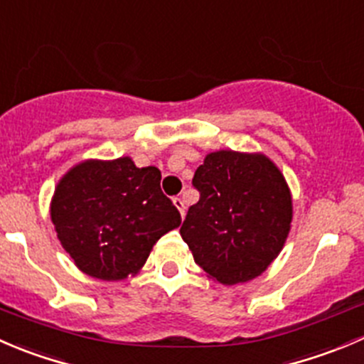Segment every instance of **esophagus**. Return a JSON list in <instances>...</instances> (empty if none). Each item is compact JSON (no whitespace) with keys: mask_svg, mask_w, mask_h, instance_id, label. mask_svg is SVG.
<instances>
[{"mask_svg":"<svg viewBox=\"0 0 364 364\" xmlns=\"http://www.w3.org/2000/svg\"><path fill=\"white\" fill-rule=\"evenodd\" d=\"M173 203H175V207L178 208V212H181V215L183 218V215H186V203H183L182 198H173Z\"/></svg>","mask_w":364,"mask_h":364,"instance_id":"esophagus-1","label":"esophagus"}]
</instances>
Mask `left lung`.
Instances as JSON below:
<instances>
[{"instance_id": "1", "label": "left lung", "mask_w": 364, "mask_h": 364, "mask_svg": "<svg viewBox=\"0 0 364 364\" xmlns=\"http://www.w3.org/2000/svg\"><path fill=\"white\" fill-rule=\"evenodd\" d=\"M198 203L181 235L208 278L237 285L272 264L292 223V196L279 168L264 154L219 150L193 177Z\"/></svg>"}]
</instances>
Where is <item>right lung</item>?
Instances as JSON below:
<instances>
[{
    "label": "right lung",
    "mask_w": 364,
    "mask_h": 364,
    "mask_svg": "<svg viewBox=\"0 0 364 364\" xmlns=\"http://www.w3.org/2000/svg\"><path fill=\"white\" fill-rule=\"evenodd\" d=\"M51 221L79 271L104 282L138 274L154 244L181 226V212L161 191L156 166L131 157L88 159L61 177Z\"/></svg>",
    "instance_id": "right-lung-1"
}]
</instances>
